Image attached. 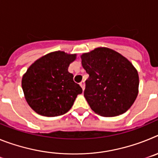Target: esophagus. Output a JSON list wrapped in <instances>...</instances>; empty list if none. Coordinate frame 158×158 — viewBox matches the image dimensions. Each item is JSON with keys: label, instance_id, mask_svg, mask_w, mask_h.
I'll return each mask as SVG.
<instances>
[{"label": "esophagus", "instance_id": "esophagus-1", "mask_svg": "<svg viewBox=\"0 0 158 158\" xmlns=\"http://www.w3.org/2000/svg\"><path fill=\"white\" fill-rule=\"evenodd\" d=\"M80 85L82 88V89H85V81H82L80 82Z\"/></svg>", "mask_w": 158, "mask_h": 158}]
</instances>
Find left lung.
Wrapping results in <instances>:
<instances>
[{
    "mask_svg": "<svg viewBox=\"0 0 158 158\" xmlns=\"http://www.w3.org/2000/svg\"><path fill=\"white\" fill-rule=\"evenodd\" d=\"M89 75L84 96L91 109L102 116H116L134 104L139 91V74L120 54L100 47L81 55Z\"/></svg>",
    "mask_w": 158,
    "mask_h": 158,
    "instance_id": "8db88e82",
    "label": "left lung"
}]
</instances>
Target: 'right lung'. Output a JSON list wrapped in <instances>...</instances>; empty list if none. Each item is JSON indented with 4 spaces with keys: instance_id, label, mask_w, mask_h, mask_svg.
Wrapping results in <instances>:
<instances>
[{
    "instance_id": "right-lung-1",
    "label": "right lung",
    "mask_w": 158,
    "mask_h": 158,
    "mask_svg": "<svg viewBox=\"0 0 158 158\" xmlns=\"http://www.w3.org/2000/svg\"><path fill=\"white\" fill-rule=\"evenodd\" d=\"M76 54L50 53L32 64L22 78L25 98L32 109L43 116L54 117L69 111L82 89L68 71Z\"/></svg>"
}]
</instances>
